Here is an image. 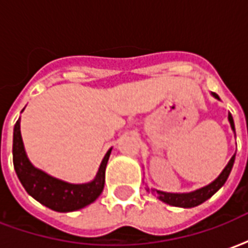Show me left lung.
I'll use <instances>...</instances> for the list:
<instances>
[{"label":"left lung","mask_w":248,"mask_h":248,"mask_svg":"<svg viewBox=\"0 0 248 248\" xmlns=\"http://www.w3.org/2000/svg\"><path fill=\"white\" fill-rule=\"evenodd\" d=\"M211 95H213L215 99H218L220 101V98H219L218 94H215V93H211ZM229 122L230 126H231V130L234 131L235 134V124H234V119H232V115L231 113H229ZM235 155H236V153H234V155L231 156V159L229 161V163L226 165L222 172L219 174L218 177L214 179L213 182L208 183L206 186L199 187L197 190H194V191L190 192H167V191H161V190H156V188H149L147 187V191L151 192V194H154L159 201H162L163 203H166V204H170V206H174V207H182V208H191L195 207V206H199V204H202L203 202H206L207 199L213 197L215 192L218 191L220 187L223 186L226 181H227V178H229L230 172L232 170V166H234V162H235Z\"/></svg>","instance_id":"8db88e82"}]
</instances>
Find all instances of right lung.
<instances>
[{"instance_id":"add662e5","label":"right lung","mask_w":248,"mask_h":248,"mask_svg":"<svg viewBox=\"0 0 248 248\" xmlns=\"http://www.w3.org/2000/svg\"><path fill=\"white\" fill-rule=\"evenodd\" d=\"M111 150L113 147L108 149L105 154L93 181L86 183L66 182L51 177L50 174L35 167L30 162L21 135V118H18L14 124L13 163L19 182L30 197L58 213H70L86 207L102 194L105 187V171Z\"/></svg>"}]
</instances>
